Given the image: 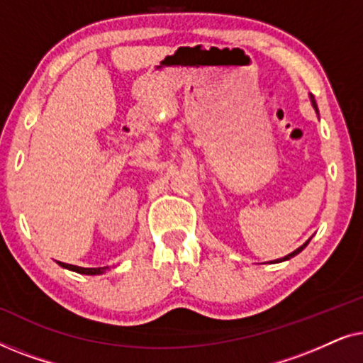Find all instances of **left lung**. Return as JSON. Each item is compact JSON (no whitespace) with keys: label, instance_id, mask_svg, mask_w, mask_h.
<instances>
[{"label":"left lung","instance_id":"1","mask_svg":"<svg viewBox=\"0 0 363 363\" xmlns=\"http://www.w3.org/2000/svg\"><path fill=\"white\" fill-rule=\"evenodd\" d=\"M309 99H311V104H312V107H314V111H315V113L317 116H319V108H317V104H315V99H314V96H312V94H309ZM309 242V241H307ZM307 242H304V245L302 246H299L297 247L296 251H292L291 255H287V256H284V257H281V259H274V261H269V264H276V262H282V261H287V259H291V257H294V256H297L299 255V252L304 250V247L307 246Z\"/></svg>","mask_w":363,"mask_h":363}]
</instances>
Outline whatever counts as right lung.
<instances>
[{"instance_id": "1", "label": "right lung", "mask_w": 363, "mask_h": 363, "mask_svg": "<svg viewBox=\"0 0 363 363\" xmlns=\"http://www.w3.org/2000/svg\"><path fill=\"white\" fill-rule=\"evenodd\" d=\"M57 264L64 267V269L79 272V274H87V276H97V274H104L108 269V266L106 267H81V266H74V264H66V262L57 261Z\"/></svg>"}]
</instances>
